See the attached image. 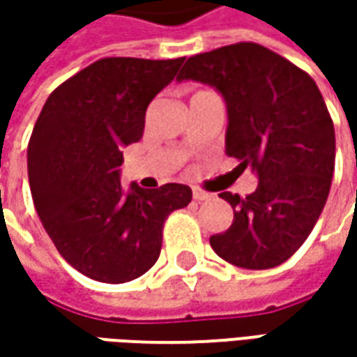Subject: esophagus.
I'll return each instance as SVG.
<instances>
[{
  "label": "esophagus",
  "instance_id": "34e87169",
  "mask_svg": "<svg viewBox=\"0 0 357 357\" xmlns=\"http://www.w3.org/2000/svg\"><path fill=\"white\" fill-rule=\"evenodd\" d=\"M192 199L202 202V200L213 199V195H208V192H204V190H200V188H192Z\"/></svg>",
  "mask_w": 357,
  "mask_h": 357
}]
</instances>
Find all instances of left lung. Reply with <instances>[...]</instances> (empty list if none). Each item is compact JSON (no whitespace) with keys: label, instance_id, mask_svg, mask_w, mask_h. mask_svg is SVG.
I'll list each match as a JSON object with an SVG mask.
<instances>
[{"label":"left lung","instance_id":"left-lung-1","mask_svg":"<svg viewBox=\"0 0 357 357\" xmlns=\"http://www.w3.org/2000/svg\"><path fill=\"white\" fill-rule=\"evenodd\" d=\"M178 81H199L227 103V155L258 176L252 195L218 197L234 220L211 236L222 260L248 270L286 262L308 238L330 195L334 123L314 79L258 43H234L188 57Z\"/></svg>","mask_w":357,"mask_h":357}]
</instances>
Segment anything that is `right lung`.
Segmentation results:
<instances>
[{
    "label": "right lung",
    "mask_w": 357,
    "mask_h": 357,
    "mask_svg": "<svg viewBox=\"0 0 357 357\" xmlns=\"http://www.w3.org/2000/svg\"><path fill=\"white\" fill-rule=\"evenodd\" d=\"M178 59H99L49 95L27 146L35 211L63 258L97 282L123 284L157 262L167 216L192 199L186 185H121L123 149L143 137L149 103Z\"/></svg>",
    "instance_id": "obj_1"
}]
</instances>
